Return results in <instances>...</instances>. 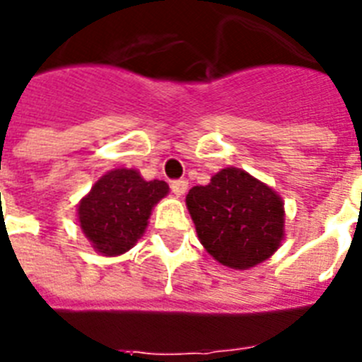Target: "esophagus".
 Instances as JSON below:
<instances>
[{
	"label": "esophagus",
	"mask_w": 362,
	"mask_h": 362,
	"mask_svg": "<svg viewBox=\"0 0 362 362\" xmlns=\"http://www.w3.org/2000/svg\"><path fill=\"white\" fill-rule=\"evenodd\" d=\"M170 188H172V192H174V196L181 197V196H185V194H187L188 181H187V179H177V181H172Z\"/></svg>",
	"instance_id": "esophagus-1"
}]
</instances>
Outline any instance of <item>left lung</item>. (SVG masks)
<instances>
[{
  "label": "left lung",
  "instance_id": "obj_1",
  "mask_svg": "<svg viewBox=\"0 0 362 362\" xmlns=\"http://www.w3.org/2000/svg\"><path fill=\"white\" fill-rule=\"evenodd\" d=\"M187 209L204 250L232 270L263 263L284 239L279 194L235 166L214 174L204 187L190 188Z\"/></svg>",
  "mask_w": 362,
  "mask_h": 362
}]
</instances>
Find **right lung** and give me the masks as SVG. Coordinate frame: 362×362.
I'll return each instance as SVG.
<instances>
[{"mask_svg":"<svg viewBox=\"0 0 362 362\" xmlns=\"http://www.w3.org/2000/svg\"><path fill=\"white\" fill-rule=\"evenodd\" d=\"M168 190L165 181H145L134 168L108 170L79 201L81 232L98 254H124L143 238L152 209L168 196Z\"/></svg>","mask_w":362,"mask_h":362,"instance_id":"1","label":"right lung"}]
</instances>
